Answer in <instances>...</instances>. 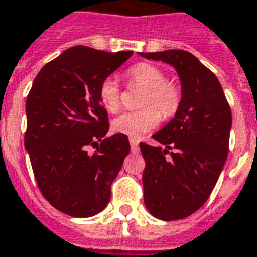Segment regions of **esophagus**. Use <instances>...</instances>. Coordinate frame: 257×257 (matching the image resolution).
<instances>
[{"label":"esophagus","mask_w":257,"mask_h":257,"mask_svg":"<svg viewBox=\"0 0 257 257\" xmlns=\"http://www.w3.org/2000/svg\"><path fill=\"white\" fill-rule=\"evenodd\" d=\"M129 143H131V147L134 152H138L139 150V141L136 138H129Z\"/></svg>","instance_id":"1"}]
</instances>
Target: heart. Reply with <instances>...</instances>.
<instances>
[{
    "mask_svg": "<svg viewBox=\"0 0 257 257\" xmlns=\"http://www.w3.org/2000/svg\"><path fill=\"white\" fill-rule=\"evenodd\" d=\"M129 80L145 87L139 111H128L112 121V128L116 132L139 138L156 128L160 122V110L164 118H171L178 111L181 104V90L175 83L167 80L166 72L150 62H139L131 66L128 71ZM98 97L104 108L116 112L121 105L119 87L114 79H104L98 89Z\"/></svg>",
    "mask_w": 257,
    "mask_h": 257,
    "instance_id": "obj_1",
    "label": "heart"
}]
</instances>
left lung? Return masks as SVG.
<instances>
[{"label": "left lung", "mask_w": 257, "mask_h": 257, "mask_svg": "<svg viewBox=\"0 0 257 257\" xmlns=\"http://www.w3.org/2000/svg\"><path fill=\"white\" fill-rule=\"evenodd\" d=\"M178 73L181 104L153 135L160 146L141 143L145 206L156 218L172 221L200 209L216 186L227 154L232 116L216 75L184 50L139 53Z\"/></svg>", "instance_id": "left-lung-1"}]
</instances>
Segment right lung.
Listing matches in <instances>:
<instances>
[{"label":"right lung","mask_w":257,"mask_h":257,"mask_svg":"<svg viewBox=\"0 0 257 257\" xmlns=\"http://www.w3.org/2000/svg\"><path fill=\"white\" fill-rule=\"evenodd\" d=\"M132 54L75 46L43 66L30 89L25 147L43 196L68 216L85 218L107 207L131 152L126 135L105 138L110 123L98 89Z\"/></svg>","instance_id":"add662e5"}]
</instances>
